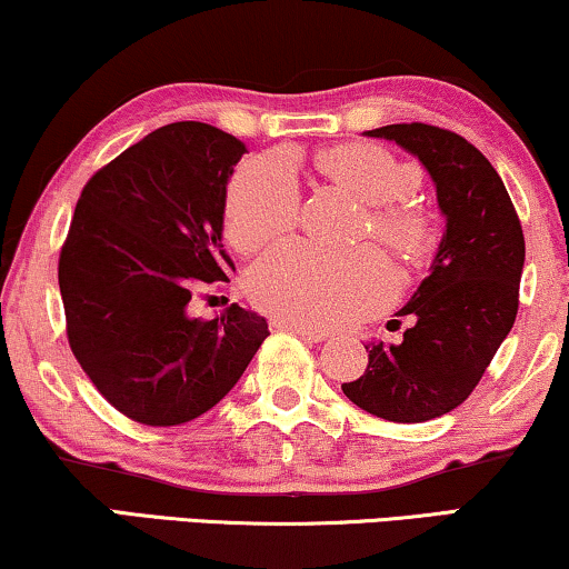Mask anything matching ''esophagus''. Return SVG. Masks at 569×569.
<instances>
[{"label": "esophagus", "mask_w": 569, "mask_h": 569, "mask_svg": "<svg viewBox=\"0 0 569 569\" xmlns=\"http://www.w3.org/2000/svg\"><path fill=\"white\" fill-rule=\"evenodd\" d=\"M277 331H290V333H298L302 341H310V345H318V341L326 339L323 331H313V329H306V326H298L292 321H284V318H279V321H271Z\"/></svg>", "instance_id": "obj_1"}]
</instances>
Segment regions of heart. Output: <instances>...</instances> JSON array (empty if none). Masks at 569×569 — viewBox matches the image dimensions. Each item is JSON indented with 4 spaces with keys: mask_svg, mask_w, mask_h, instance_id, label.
<instances>
[{
    "mask_svg": "<svg viewBox=\"0 0 569 569\" xmlns=\"http://www.w3.org/2000/svg\"><path fill=\"white\" fill-rule=\"evenodd\" d=\"M318 168L370 212L372 236L403 259L425 251L430 228L417 209L401 204L419 186L415 166L383 147L345 144L323 150ZM300 209V183L290 154L269 152L238 170L224 201V230L243 253L261 251L292 230ZM256 306L313 331L360 321L383 308L396 277L376 248L333 253L290 243L261 259L248 274Z\"/></svg>",
    "mask_w": 569,
    "mask_h": 569,
    "instance_id": "obj_1",
    "label": "heart"
}]
</instances>
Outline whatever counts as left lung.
<instances>
[{"label":"left lung","mask_w":569,"mask_h":569,"mask_svg":"<svg viewBox=\"0 0 569 569\" xmlns=\"http://www.w3.org/2000/svg\"><path fill=\"white\" fill-rule=\"evenodd\" d=\"M365 134L422 162L446 232L430 274L399 310L415 326L399 345L370 341L368 370L341 391L388 422H427L469 399L516 323L523 228L492 162L456 131L415 121Z\"/></svg>","instance_id":"left-lung-1"}]
</instances>
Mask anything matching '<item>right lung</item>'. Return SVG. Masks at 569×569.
Returning a JSON list of instances; mask_svg holds the SVG:
<instances>
[{
    "instance_id": "1",
    "label": "right lung",
    "mask_w": 569,
    "mask_h": 569,
    "mask_svg": "<svg viewBox=\"0 0 569 569\" xmlns=\"http://www.w3.org/2000/svg\"><path fill=\"white\" fill-rule=\"evenodd\" d=\"M246 144L199 121L147 134L84 183L59 256L69 347L103 399L150 427L222 401L269 337L240 308L204 321L189 302L230 282L222 220Z\"/></svg>"
}]
</instances>
